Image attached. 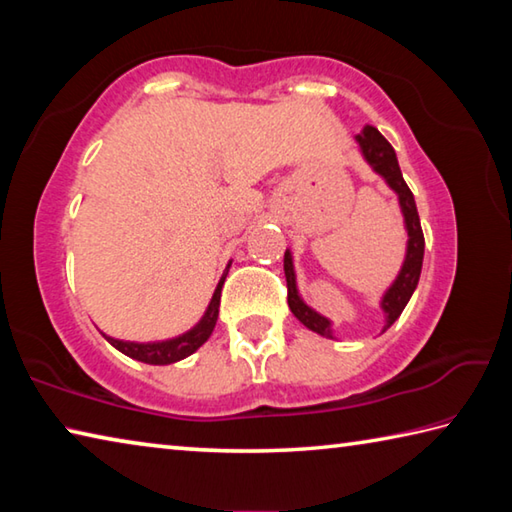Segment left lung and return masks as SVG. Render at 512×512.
<instances>
[{
  "label": "left lung",
  "instance_id": "1",
  "mask_svg": "<svg viewBox=\"0 0 512 512\" xmlns=\"http://www.w3.org/2000/svg\"><path fill=\"white\" fill-rule=\"evenodd\" d=\"M357 142L361 146V153L366 155V160L370 162V167L375 169L379 176H384L386 183L391 185V189H395L397 196H400V207L404 212L406 232H409V248H406V259H404L402 271H400V275H397V280L393 282V287L386 291L384 300H381V309L386 311V329H388L397 318H400V314L406 307V302L411 300L415 287H418L420 271H422V257H424V235L420 228L418 207H415L409 185L404 183L393 146L388 144L386 137L381 135L375 126L363 128V131L357 135ZM284 275H287V291H289L287 300H289L293 316H296L302 325L309 327L311 332L332 339V325H329V320L316 314V311L307 307L298 296L296 275H293V262H291L289 250L284 253Z\"/></svg>",
  "mask_w": 512,
  "mask_h": 512
}]
</instances>
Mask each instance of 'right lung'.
Listing matches in <instances>:
<instances>
[{"label":"right lung","instance_id":"right-lung-1","mask_svg":"<svg viewBox=\"0 0 512 512\" xmlns=\"http://www.w3.org/2000/svg\"><path fill=\"white\" fill-rule=\"evenodd\" d=\"M225 275L223 273L221 282L216 284V291L212 296L210 307H207L205 316L201 318V323H198L194 329H189L187 334L178 336V339H171V341H162V343H128V341H117V339H110L106 336L110 345H115L119 352H124L126 357L137 359L142 363H153V366H167V363L173 361H180L189 357V354L196 352L201 345L210 339V334L214 332V325H216V318H219V305H221V287L225 282Z\"/></svg>","mask_w":512,"mask_h":512}]
</instances>
